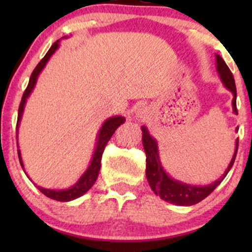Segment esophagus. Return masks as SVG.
<instances>
[{"mask_svg": "<svg viewBox=\"0 0 252 252\" xmlns=\"http://www.w3.org/2000/svg\"><path fill=\"white\" fill-rule=\"evenodd\" d=\"M136 117L138 118L140 121H146L148 118V111H147L146 108H141L137 110L136 112Z\"/></svg>", "mask_w": 252, "mask_h": 252, "instance_id": "34e87169", "label": "esophagus"}]
</instances>
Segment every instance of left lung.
<instances>
[{
	"instance_id": "8db88e82",
	"label": "left lung",
	"mask_w": 252,
	"mask_h": 252,
	"mask_svg": "<svg viewBox=\"0 0 252 252\" xmlns=\"http://www.w3.org/2000/svg\"><path fill=\"white\" fill-rule=\"evenodd\" d=\"M216 63H217V71H218L220 80L224 84V86L226 88L231 94H233L232 98V109L233 112L237 115V105H236V99H237V90H236V84L235 79H233L232 73H231L230 68L227 67V65L225 63L222 58L219 54H216ZM142 143L144 152H146V176L150 189H153V192L156 195L160 196L161 199L170 204L180 205V206H190V205H195L198 202H200L202 199L206 198L207 195H210L217 189V186H219V184L224 180L225 176L227 175V173L230 172L231 167L233 166L235 162L237 149H238V138L236 140V149L233 153L232 158H231V162L228 163L226 170L222 173V175L218 180L210 185H189L186 182H181L173 179L172 176L167 174L166 170L163 169L162 163H161L160 155H158V141L154 137H152L149 134L147 126H142ZM238 128L236 129V131Z\"/></svg>"
}]
</instances>
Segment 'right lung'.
Returning a JSON list of instances; mask_svg holds the SVG:
<instances>
[{
	"mask_svg": "<svg viewBox=\"0 0 252 252\" xmlns=\"http://www.w3.org/2000/svg\"><path fill=\"white\" fill-rule=\"evenodd\" d=\"M63 37H66V36H63ZM58 47H59V40L52 45L50 51H48L47 53H46V56L42 58L41 62L37 63V66L34 68L33 73H32L30 83H28L27 89H26L24 96H22L21 103H20L19 115H17V124H16V137L19 136V126H20V122H21V117H22V114H24L27 98L30 97L32 91H33L39 74L41 73L43 67H45L46 63H47L48 60H50V58L53 56L54 52L58 50ZM124 122H126V118H124L123 116H112V117L108 118V120L103 123V126H100L99 131H98L97 140H96V147H94V155H92L91 162H90L88 169L84 172V174L80 176L79 180H78L76 184L73 185V186L68 187V189H43V187L37 186V189H39L40 192L43 193L46 196H48V198L53 199V200H57V201H71V200H74V199L79 198V196L85 194V193L88 192V190L91 189L92 186H94V184L96 182L97 178H98V174H99L100 161H102V155H103L104 148H105V146L108 144L109 140L111 138V136L114 135L115 130H116L118 126H120L121 124H123ZM17 154H19L20 163H21L22 168H24V170H25L24 161H22L21 152H20V149L17 150Z\"/></svg>",
	"mask_w": 252,
	"mask_h": 252,
	"instance_id": "right-lung-1",
	"label": "right lung"
}]
</instances>
